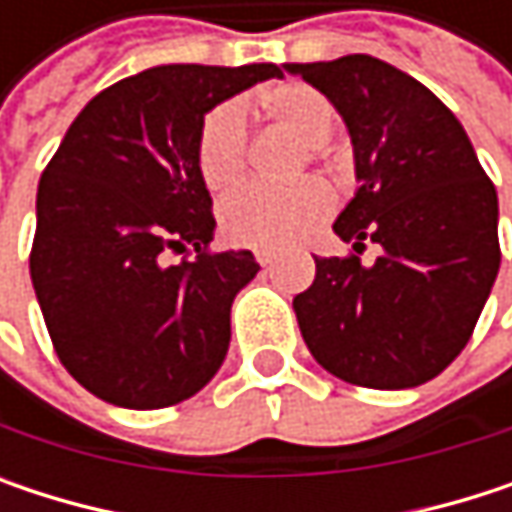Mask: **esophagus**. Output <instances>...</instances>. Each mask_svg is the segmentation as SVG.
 Segmentation results:
<instances>
[{"label":"esophagus","instance_id":"esophagus-1","mask_svg":"<svg viewBox=\"0 0 512 512\" xmlns=\"http://www.w3.org/2000/svg\"><path fill=\"white\" fill-rule=\"evenodd\" d=\"M255 257H257V263H260V266H269V263L275 260V255H272V252H266V249H257Z\"/></svg>","mask_w":512,"mask_h":512}]
</instances>
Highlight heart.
<instances>
[{
  "label": "heart",
  "mask_w": 512,
  "mask_h": 512,
  "mask_svg": "<svg viewBox=\"0 0 512 512\" xmlns=\"http://www.w3.org/2000/svg\"><path fill=\"white\" fill-rule=\"evenodd\" d=\"M260 112L293 133L308 159L323 156V142L335 130V106L326 94L305 82H278L255 97ZM195 159L201 180L213 192L240 183L246 171V121L237 103H222L207 112L198 130ZM332 207V195L320 180H302L290 189L246 186L222 201L219 219L231 243L252 249H281L308 237Z\"/></svg>",
  "instance_id": "obj_1"
}]
</instances>
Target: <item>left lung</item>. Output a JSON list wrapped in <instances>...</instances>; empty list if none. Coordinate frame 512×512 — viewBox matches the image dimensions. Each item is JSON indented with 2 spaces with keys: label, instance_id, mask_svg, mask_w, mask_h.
Instances as JSON below:
<instances>
[{
  "label": "left lung",
  "instance_id": "1",
  "mask_svg": "<svg viewBox=\"0 0 512 512\" xmlns=\"http://www.w3.org/2000/svg\"><path fill=\"white\" fill-rule=\"evenodd\" d=\"M347 124L356 180L335 234L361 252L314 257L293 299L299 332L329 373L394 391L439 376L468 344L495 284L498 195L457 115L418 79L373 55L284 64Z\"/></svg>",
  "mask_w": 512,
  "mask_h": 512
}]
</instances>
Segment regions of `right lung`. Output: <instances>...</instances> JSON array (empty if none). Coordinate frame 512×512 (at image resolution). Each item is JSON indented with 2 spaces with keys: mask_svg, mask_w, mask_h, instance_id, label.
Wrapping results in <instances>:
<instances>
[{
  "mask_svg": "<svg viewBox=\"0 0 512 512\" xmlns=\"http://www.w3.org/2000/svg\"><path fill=\"white\" fill-rule=\"evenodd\" d=\"M275 64H159L100 91L38 183L32 284L52 347L94 397L162 409L198 394L231 344L252 252H210L216 219L195 145L228 97ZM168 251H195L165 264Z\"/></svg>",
  "mask_w": 512,
  "mask_h": 512,
  "instance_id": "add662e5",
  "label": "right lung"
}]
</instances>
